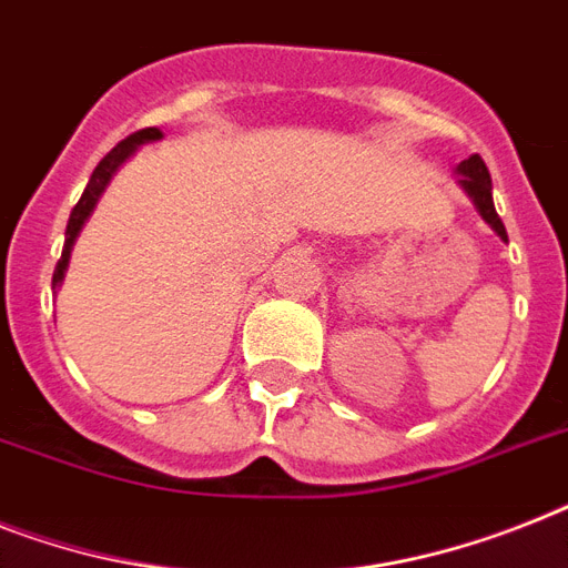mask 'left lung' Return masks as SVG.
Segmentation results:
<instances>
[{"mask_svg":"<svg viewBox=\"0 0 568 568\" xmlns=\"http://www.w3.org/2000/svg\"><path fill=\"white\" fill-rule=\"evenodd\" d=\"M455 172L460 174V186H464V192L469 195V201L476 204V210L481 212V219L490 224L496 233H499V239H505L508 242V230H505V224H501L499 212H496V206H493V180H490V172H487V165H484V160L478 154H473L469 160H464V163L455 169Z\"/></svg>","mask_w":568,"mask_h":568,"instance_id":"8db88e82","label":"left lung"}]
</instances>
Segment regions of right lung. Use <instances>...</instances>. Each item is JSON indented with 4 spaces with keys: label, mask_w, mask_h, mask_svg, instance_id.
I'll list each match as a JSON object with an SVG mask.
<instances>
[{
    "label": "right lung",
    "mask_w": 568,
    "mask_h": 568,
    "mask_svg": "<svg viewBox=\"0 0 568 568\" xmlns=\"http://www.w3.org/2000/svg\"><path fill=\"white\" fill-rule=\"evenodd\" d=\"M163 140V131L160 128H145V131H136L131 133L128 140H122L116 145V149L110 151L104 160H101L99 165H95V172H92L90 183H87L84 195H81V201H78L75 206H72V212H69V224H67V242H63V253H60L58 265H54V276H52V288H58L60 283H63V274H67V265H69V253H72V244H75L78 233H81V227H84V221L90 219L92 206L99 204L101 192L108 189L110 178L116 174L119 165L128 160V156L133 154V151L140 149V145H145V142H156Z\"/></svg>",
    "instance_id": "1"
}]
</instances>
